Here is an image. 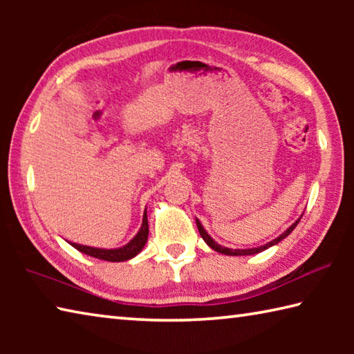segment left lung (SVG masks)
<instances>
[{
    "mask_svg": "<svg viewBox=\"0 0 354 354\" xmlns=\"http://www.w3.org/2000/svg\"><path fill=\"white\" fill-rule=\"evenodd\" d=\"M196 220V226H198V231H200V234H201V237H203V241H205L209 247H211L212 250H215L217 251V253H221V254H227V256H250V254H256V253H261V251H263V250H267V248H270V247H273V245H277V243H279L281 241H283V239H286L287 236L290 234V232L295 230V226L298 225V221H299V218L295 221V223H292L289 227H287V230L283 232V234H281L279 237H277V239H273L272 242H268V243H266V245H261V247H257V248H247V250H231V248H226V247H221V245H218L217 242L214 241V239L207 234V232L205 231V227H203V225L200 223V220L198 218H195Z\"/></svg>",
    "mask_w": 354,
    "mask_h": 354,
    "instance_id": "obj_1",
    "label": "left lung"
}]
</instances>
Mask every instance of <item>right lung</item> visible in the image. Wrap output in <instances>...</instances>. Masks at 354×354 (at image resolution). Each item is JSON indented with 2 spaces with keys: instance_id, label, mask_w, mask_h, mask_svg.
Listing matches in <instances>:
<instances>
[{
  "instance_id": "add662e5",
  "label": "right lung",
  "mask_w": 354,
  "mask_h": 354,
  "mask_svg": "<svg viewBox=\"0 0 354 354\" xmlns=\"http://www.w3.org/2000/svg\"><path fill=\"white\" fill-rule=\"evenodd\" d=\"M148 241V218H147V211L143 214V221L142 226L134 239L131 242H128L124 247L120 248H112V250H106V248H93V247H87V245H80V243H71L73 247L81 251V253H86L92 257H97V259H103V261H109V262H123L128 259H133L134 256H137L145 247V243Z\"/></svg>"
}]
</instances>
